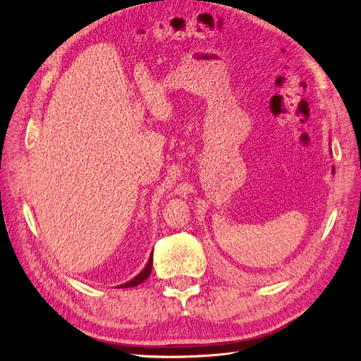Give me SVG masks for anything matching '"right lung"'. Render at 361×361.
Listing matches in <instances>:
<instances>
[{"label":"right lung","instance_id":"obj_1","mask_svg":"<svg viewBox=\"0 0 361 361\" xmlns=\"http://www.w3.org/2000/svg\"><path fill=\"white\" fill-rule=\"evenodd\" d=\"M154 255V253H152ZM150 255V257H149V262H147V265L145 267V269L140 272V274H137L133 280H129V281H126V283H123V285H120V288H134V286H138V285H141V283H143L149 276H150V272H152V264H154V256Z\"/></svg>","mask_w":361,"mask_h":361}]
</instances>
